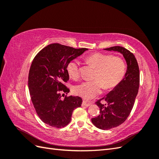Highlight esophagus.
Masks as SVG:
<instances>
[{
    "label": "esophagus",
    "instance_id": "obj_1",
    "mask_svg": "<svg viewBox=\"0 0 159 159\" xmlns=\"http://www.w3.org/2000/svg\"><path fill=\"white\" fill-rule=\"evenodd\" d=\"M91 103L89 102H86V101H84L83 103H82V105H84V106H85V107H88L89 106V105H91Z\"/></svg>",
    "mask_w": 159,
    "mask_h": 159
}]
</instances>
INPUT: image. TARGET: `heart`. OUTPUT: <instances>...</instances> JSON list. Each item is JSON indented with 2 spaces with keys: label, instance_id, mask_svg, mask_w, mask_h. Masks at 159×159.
I'll use <instances>...</instances> for the list:
<instances>
[{
  "label": "heart",
  "instance_id": "heart-1",
  "mask_svg": "<svg viewBox=\"0 0 159 159\" xmlns=\"http://www.w3.org/2000/svg\"><path fill=\"white\" fill-rule=\"evenodd\" d=\"M85 63L95 68L91 81H86L76 85L74 92L84 99L89 100L98 95L103 88L105 90L115 88L121 82L127 71V65L121 57L111 54L93 53L84 58ZM70 78H78L80 75L79 62L70 60L66 66Z\"/></svg>",
  "mask_w": 159,
  "mask_h": 159
}]
</instances>
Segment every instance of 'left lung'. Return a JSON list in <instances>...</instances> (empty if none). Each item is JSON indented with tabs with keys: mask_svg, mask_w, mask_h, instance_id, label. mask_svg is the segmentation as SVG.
<instances>
[{
	"mask_svg": "<svg viewBox=\"0 0 159 159\" xmlns=\"http://www.w3.org/2000/svg\"><path fill=\"white\" fill-rule=\"evenodd\" d=\"M105 50L121 53L127 64L126 74L121 82L95 103L100 114L91 119V122L100 129L109 130L121 125L131 113L138 93L140 74L137 61L132 52L121 46H113ZM102 100L107 103L102 104Z\"/></svg>",
	"mask_w": 159,
	"mask_h": 159,
	"instance_id": "left-lung-1",
	"label": "left lung"
}]
</instances>
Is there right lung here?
Segmentation results:
<instances>
[{
	"label": "right lung",
	"mask_w": 159,
	"mask_h": 159,
	"mask_svg": "<svg viewBox=\"0 0 159 159\" xmlns=\"http://www.w3.org/2000/svg\"><path fill=\"white\" fill-rule=\"evenodd\" d=\"M87 48L75 49L60 44H51L41 50L34 58L28 74V88L36 112L48 125L61 128L71 121L73 111L82 103L80 97L65 95L69 88L66 66L82 54Z\"/></svg>",
	"instance_id": "right-lung-1"
}]
</instances>
